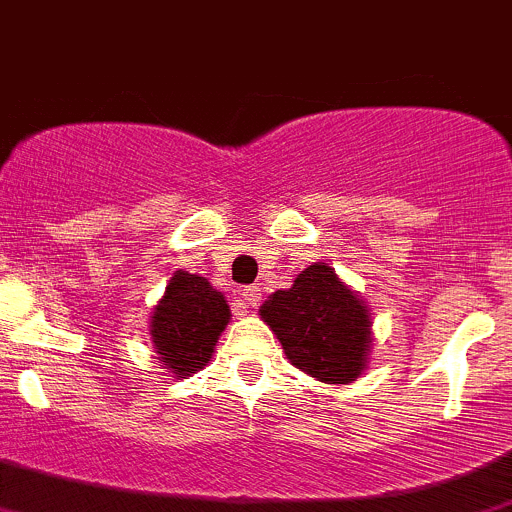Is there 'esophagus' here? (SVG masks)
Returning a JSON list of instances; mask_svg holds the SVG:
<instances>
[{"label": "esophagus", "instance_id": "1", "mask_svg": "<svg viewBox=\"0 0 512 512\" xmlns=\"http://www.w3.org/2000/svg\"><path fill=\"white\" fill-rule=\"evenodd\" d=\"M241 298H244L246 305H256L258 300H261V293H258L256 286H246L244 291H241Z\"/></svg>", "mask_w": 512, "mask_h": 512}]
</instances>
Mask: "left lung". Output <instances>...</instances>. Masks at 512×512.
<instances>
[{
    "mask_svg": "<svg viewBox=\"0 0 512 512\" xmlns=\"http://www.w3.org/2000/svg\"><path fill=\"white\" fill-rule=\"evenodd\" d=\"M261 318L298 370L328 384H347L365 370L370 313L325 263L298 273L288 291L261 305Z\"/></svg>",
    "mask_w": 512,
    "mask_h": 512,
    "instance_id": "8db88e82",
    "label": "left lung"
}]
</instances>
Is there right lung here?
Returning a JSON list of instances; mask_svg holds the SVG:
<instances>
[{
    "label": "right lung",
    "mask_w": 512,
    "mask_h": 512,
    "mask_svg": "<svg viewBox=\"0 0 512 512\" xmlns=\"http://www.w3.org/2000/svg\"><path fill=\"white\" fill-rule=\"evenodd\" d=\"M229 323L224 295L207 278L177 271L152 313V342L165 370L187 377L212 360L221 330Z\"/></svg>",
    "instance_id": "1"
}]
</instances>
